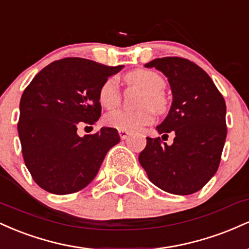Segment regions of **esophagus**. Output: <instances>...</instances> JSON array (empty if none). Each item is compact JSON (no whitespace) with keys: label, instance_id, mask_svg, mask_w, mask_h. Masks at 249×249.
<instances>
[{"label":"esophagus","instance_id":"obj_1","mask_svg":"<svg viewBox=\"0 0 249 249\" xmlns=\"http://www.w3.org/2000/svg\"><path fill=\"white\" fill-rule=\"evenodd\" d=\"M128 134H130V132L128 131H124V130H119V136H121V138L124 141V139H126L128 137Z\"/></svg>","mask_w":249,"mask_h":249}]
</instances>
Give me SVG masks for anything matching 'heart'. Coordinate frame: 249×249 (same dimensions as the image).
<instances>
[{"instance_id": "1", "label": "heart", "mask_w": 249, "mask_h": 249, "mask_svg": "<svg viewBox=\"0 0 249 249\" xmlns=\"http://www.w3.org/2000/svg\"><path fill=\"white\" fill-rule=\"evenodd\" d=\"M126 79L146 91V95L142 97V107H151L156 111L164 110L166 102L161 91L165 87V81L160 75L151 70H136L126 75ZM98 98L103 107L107 108H112L118 105L121 93L116 77H110L103 83L99 89ZM153 119V111L150 107H144L138 111L115 110L105 116V123L107 125L124 131H138L145 125L151 124Z\"/></svg>"}]
</instances>
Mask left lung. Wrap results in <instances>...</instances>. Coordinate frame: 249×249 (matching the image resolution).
I'll list each match as a JSON object with an SVG mask.
<instances>
[{
	"label": "left lung",
	"instance_id": "8db88e82",
	"mask_svg": "<svg viewBox=\"0 0 249 249\" xmlns=\"http://www.w3.org/2000/svg\"><path fill=\"white\" fill-rule=\"evenodd\" d=\"M167 77L172 104L157 126L159 134H176L172 145L146 138L139 162L148 179L165 192H198L218 171L227 127L226 103L201 68L180 57H162L145 64Z\"/></svg>",
	"mask_w": 249,
	"mask_h": 249
}]
</instances>
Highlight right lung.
Instances as JSON below:
<instances>
[{
  "instance_id": "add662e5",
  "label": "right lung",
  "mask_w": 249,
  "mask_h": 249,
  "mask_svg": "<svg viewBox=\"0 0 249 249\" xmlns=\"http://www.w3.org/2000/svg\"><path fill=\"white\" fill-rule=\"evenodd\" d=\"M123 68L63 58L39 71L24 90L17 130L25 166L43 190L53 194L83 190L95 179L107 151L121 141L112 127L84 137L77 128L98 121L99 89Z\"/></svg>"
}]
</instances>
